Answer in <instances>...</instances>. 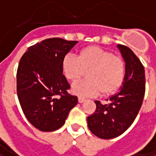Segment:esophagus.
I'll return each mask as SVG.
<instances>
[{"mask_svg": "<svg viewBox=\"0 0 156 156\" xmlns=\"http://www.w3.org/2000/svg\"><path fill=\"white\" fill-rule=\"evenodd\" d=\"M86 99L84 98H82V97H79L78 98V101H79V103H83V102H84Z\"/></svg>", "mask_w": 156, "mask_h": 156, "instance_id": "obj_1", "label": "esophagus"}]
</instances>
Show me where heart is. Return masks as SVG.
Returning a JSON list of instances; mask_svg holds the SVG:
<instances>
[{
    "mask_svg": "<svg viewBox=\"0 0 156 156\" xmlns=\"http://www.w3.org/2000/svg\"><path fill=\"white\" fill-rule=\"evenodd\" d=\"M66 77L75 82L87 73L88 80L73 84V93L81 97H92L101 92L109 95L120 88L125 77L124 61L114 53L98 46L82 50L79 56L66 55L62 63Z\"/></svg>",
    "mask_w": 156,
    "mask_h": 156,
    "instance_id": "b5f03b06",
    "label": "heart"
}]
</instances>
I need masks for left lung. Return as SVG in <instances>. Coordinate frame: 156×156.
I'll return each mask as SVG.
<instances>
[{"mask_svg": "<svg viewBox=\"0 0 156 156\" xmlns=\"http://www.w3.org/2000/svg\"><path fill=\"white\" fill-rule=\"evenodd\" d=\"M125 61V77L122 89L109 102L96 100V111L87 118L88 127L103 139L116 138L129 128L139 114L146 91L145 69L139 58L127 46L118 44Z\"/></svg>", "mask_w": 156, "mask_h": 156, "instance_id": "8db88e82", "label": "left lung"}]
</instances>
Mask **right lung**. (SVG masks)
Masks as SVG:
<instances>
[{
	"label": "right lung",
	"mask_w": 156,
	"mask_h": 156,
	"mask_svg": "<svg viewBox=\"0 0 156 156\" xmlns=\"http://www.w3.org/2000/svg\"><path fill=\"white\" fill-rule=\"evenodd\" d=\"M76 41L50 38L30 46L17 71V93L30 123L41 131H53L64 125L78 98L63 74L62 63Z\"/></svg>",
	"instance_id": "add662e5"
}]
</instances>
